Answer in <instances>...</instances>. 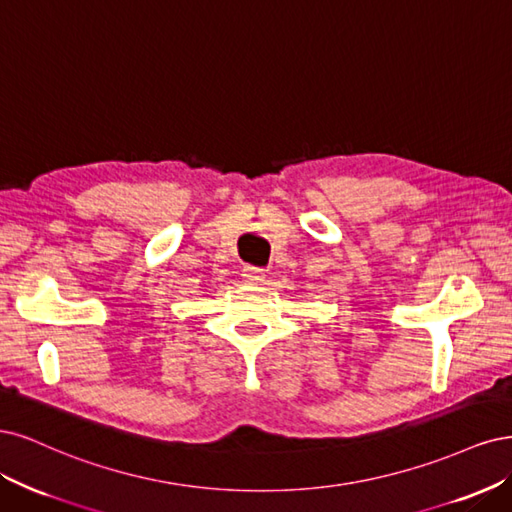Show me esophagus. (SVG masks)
I'll use <instances>...</instances> for the list:
<instances>
[{
    "label": "esophagus",
    "mask_w": 512,
    "mask_h": 512,
    "mask_svg": "<svg viewBox=\"0 0 512 512\" xmlns=\"http://www.w3.org/2000/svg\"><path fill=\"white\" fill-rule=\"evenodd\" d=\"M242 278H244L249 285H261L263 280H266V272L259 270V268H251V266H249V268L242 270Z\"/></svg>",
    "instance_id": "obj_1"
}]
</instances>
